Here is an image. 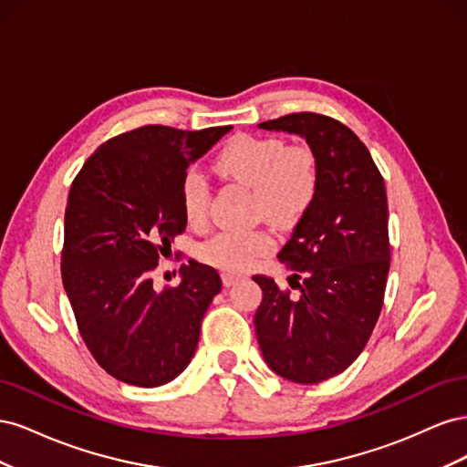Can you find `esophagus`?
<instances>
[{
    "label": "esophagus",
    "mask_w": 467,
    "mask_h": 467,
    "mask_svg": "<svg viewBox=\"0 0 467 467\" xmlns=\"http://www.w3.org/2000/svg\"><path fill=\"white\" fill-rule=\"evenodd\" d=\"M242 278V275H235V273H230V271H225V273H222V280H223V285L225 286H232V285H235V282Z\"/></svg>",
    "instance_id": "esophagus-1"
}]
</instances>
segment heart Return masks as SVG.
Masks as SVG:
<instances>
[{
    "instance_id": "heart-1",
    "label": "heart",
    "mask_w": 467,
    "mask_h": 467,
    "mask_svg": "<svg viewBox=\"0 0 467 467\" xmlns=\"http://www.w3.org/2000/svg\"><path fill=\"white\" fill-rule=\"evenodd\" d=\"M212 165L220 177L253 189L257 214L278 225L300 222L317 196L316 153L302 144L286 146L275 136L239 134L220 150ZM208 201L206 179L189 171L181 182V206L191 225L199 228L206 222ZM273 247L275 237L266 230H223L201 247V257L223 271H245Z\"/></svg>"
}]
</instances>
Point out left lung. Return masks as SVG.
<instances>
[{"instance_id":"obj_1","label":"left lung","mask_w":467,"mask_h":467,"mask_svg":"<svg viewBox=\"0 0 467 467\" xmlns=\"http://www.w3.org/2000/svg\"><path fill=\"white\" fill-rule=\"evenodd\" d=\"M259 129L302 136L319 167L317 196L280 249L291 290L268 276L255 314L265 362L296 384H319L358 358L376 327L389 273L384 177L348 126L292 112Z\"/></svg>"}]
</instances>
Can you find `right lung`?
Instances as JSON below:
<instances>
[{
  "instance_id": "obj_1",
  "label": "right lung",
  "mask_w": 467,
  "mask_h": 467,
  "mask_svg": "<svg viewBox=\"0 0 467 467\" xmlns=\"http://www.w3.org/2000/svg\"><path fill=\"white\" fill-rule=\"evenodd\" d=\"M230 130L148 124L124 132L91 153L69 189L62 282L86 347L124 384L163 386L194 357L220 275L189 261L181 285L158 292L151 271L187 228L181 182L189 165Z\"/></svg>"
}]
</instances>
